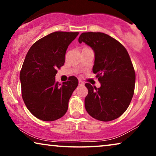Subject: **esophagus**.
Masks as SVG:
<instances>
[{"instance_id":"obj_1","label":"esophagus","mask_w":156,"mask_h":156,"mask_svg":"<svg viewBox=\"0 0 156 156\" xmlns=\"http://www.w3.org/2000/svg\"><path fill=\"white\" fill-rule=\"evenodd\" d=\"M79 85H80V86H83V85H84V82H83L82 81L79 80Z\"/></svg>"}]
</instances>
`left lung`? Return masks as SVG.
Returning a JSON list of instances; mask_svg holds the SVG:
<instances>
[{"mask_svg":"<svg viewBox=\"0 0 156 156\" xmlns=\"http://www.w3.org/2000/svg\"><path fill=\"white\" fill-rule=\"evenodd\" d=\"M78 41L91 47L94 52L92 70L101 84L99 88L85 84L88 89L85 108L97 120H114L126 112L134 93L136 74L129 53L105 33H83Z\"/></svg>","mask_w":156,"mask_h":156,"instance_id":"1","label":"left lung"}]
</instances>
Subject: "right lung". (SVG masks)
<instances>
[{
    "label": "right lung",
    "instance_id": "1",
    "mask_svg": "<svg viewBox=\"0 0 156 156\" xmlns=\"http://www.w3.org/2000/svg\"><path fill=\"white\" fill-rule=\"evenodd\" d=\"M79 33L55 32L35 42L27 52L20 73L23 99L33 116L52 121L67 112L68 103L78 85L75 76L59 84L57 69L64 65L68 46Z\"/></svg>",
    "mask_w": 156,
    "mask_h": 156
}]
</instances>
